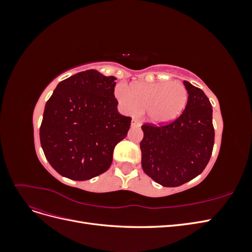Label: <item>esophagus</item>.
<instances>
[{
	"label": "esophagus",
	"mask_w": 252,
	"mask_h": 252,
	"mask_svg": "<svg viewBox=\"0 0 252 252\" xmlns=\"http://www.w3.org/2000/svg\"><path fill=\"white\" fill-rule=\"evenodd\" d=\"M131 126H132V127H140V126H141V123H140V122H139L138 120L132 119V121H131Z\"/></svg>",
	"instance_id": "34e87169"
}]
</instances>
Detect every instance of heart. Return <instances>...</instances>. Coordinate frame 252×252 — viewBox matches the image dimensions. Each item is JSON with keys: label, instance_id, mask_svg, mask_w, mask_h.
Returning a JSON list of instances; mask_svg holds the SVG:
<instances>
[{"label": "heart", "instance_id": "1", "mask_svg": "<svg viewBox=\"0 0 252 252\" xmlns=\"http://www.w3.org/2000/svg\"><path fill=\"white\" fill-rule=\"evenodd\" d=\"M114 96L124 113L139 114L145 108L147 120L157 125L178 119L188 102L186 87L180 82L170 81L134 83L130 88L119 84Z\"/></svg>", "mask_w": 252, "mask_h": 252}]
</instances>
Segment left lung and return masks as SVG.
I'll return each instance as SVG.
<instances>
[{
    "label": "left lung",
    "instance_id": "8db88e82",
    "mask_svg": "<svg viewBox=\"0 0 252 252\" xmlns=\"http://www.w3.org/2000/svg\"><path fill=\"white\" fill-rule=\"evenodd\" d=\"M188 102L170 124H144L140 144L144 172L165 187H178L201 174L215 144L212 106L204 91L184 81Z\"/></svg>",
    "mask_w": 252,
    "mask_h": 252
}]
</instances>
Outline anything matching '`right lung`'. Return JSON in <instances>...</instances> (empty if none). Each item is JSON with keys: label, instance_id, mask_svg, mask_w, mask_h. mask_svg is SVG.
Instances as JSON below:
<instances>
[{"label": "right lung", "instance_id": "obj_1", "mask_svg": "<svg viewBox=\"0 0 252 252\" xmlns=\"http://www.w3.org/2000/svg\"><path fill=\"white\" fill-rule=\"evenodd\" d=\"M116 80L94 69L79 72L60 82L45 105L42 149L63 177L86 181L110 167L114 147L131 123L118 111Z\"/></svg>", "mask_w": 252, "mask_h": 252}]
</instances>
